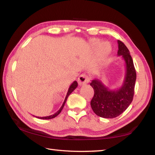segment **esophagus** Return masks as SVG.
<instances>
[{
	"mask_svg": "<svg viewBox=\"0 0 155 155\" xmlns=\"http://www.w3.org/2000/svg\"><path fill=\"white\" fill-rule=\"evenodd\" d=\"M89 80H90V78L88 75H87L85 74H81V75H80V77L78 78V85H79L80 86L85 85V84L88 83L89 82Z\"/></svg>",
	"mask_w": 155,
	"mask_h": 155,
	"instance_id": "esophagus-1",
	"label": "esophagus"
}]
</instances>
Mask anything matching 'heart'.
<instances>
[{"label":"heart","mask_w":155,"mask_h":155,"mask_svg":"<svg viewBox=\"0 0 155 155\" xmlns=\"http://www.w3.org/2000/svg\"><path fill=\"white\" fill-rule=\"evenodd\" d=\"M92 45L94 48H97V55L100 60L104 59L110 51V45L108 42H103L100 44V41L94 40L92 42Z\"/></svg>","instance_id":"b5f03b06"}]
</instances>
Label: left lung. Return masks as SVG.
I'll return each instance as SVG.
<instances>
[{
  "instance_id": "obj_1",
  "label": "left lung",
  "mask_w": 155,
  "mask_h": 155,
  "mask_svg": "<svg viewBox=\"0 0 155 155\" xmlns=\"http://www.w3.org/2000/svg\"><path fill=\"white\" fill-rule=\"evenodd\" d=\"M117 55L121 56L125 63V74L122 85L117 89H110L100 79L95 78L90 83L94 89L91 101L93 111L97 116L106 119H113L119 116L133 100L136 72L133 60L125 44L118 41Z\"/></svg>"
}]
</instances>
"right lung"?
Here are the masks:
<instances>
[{"label": "right lung", "instance_id": "add662e5", "mask_svg": "<svg viewBox=\"0 0 155 155\" xmlns=\"http://www.w3.org/2000/svg\"><path fill=\"white\" fill-rule=\"evenodd\" d=\"M77 86H78V83H77L76 81H74V82H73V83L71 84V85H70V87H69L68 93H67L66 96V97H65V100H64V101L63 104L61 105V108H60V109H59V110L56 112L55 113H54L53 114L50 115V116H47V117H37V118H38V119H53V118H55V117H57L58 115L60 113L61 111L62 110V109H63V108H64V105H65V103H66V102L67 99H68V96L70 95V94H71V93H72L73 91H74V90L76 88H77Z\"/></svg>", "mask_w": 155, "mask_h": 155}]
</instances>
